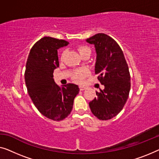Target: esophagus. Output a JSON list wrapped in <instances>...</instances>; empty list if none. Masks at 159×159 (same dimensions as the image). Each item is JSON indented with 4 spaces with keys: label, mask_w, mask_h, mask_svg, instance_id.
Returning <instances> with one entry per match:
<instances>
[{
    "label": "esophagus",
    "mask_w": 159,
    "mask_h": 159,
    "mask_svg": "<svg viewBox=\"0 0 159 159\" xmlns=\"http://www.w3.org/2000/svg\"><path fill=\"white\" fill-rule=\"evenodd\" d=\"M79 89H80V91H84V90H86L87 89V87L84 86H80Z\"/></svg>",
    "instance_id": "1"
}]
</instances>
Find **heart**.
Returning a JSON list of instances; mask_svg holds the SVG:
<instances>
[{
  "mask_svg": "<svg viewBox=\"0 0 159 159\" xmlns=\"http://www.w3.org/2000/svg\"><path fill=\"white\" fill-rule=\"evenodd\" d=\"M78 51L80 56H82L83 54L89 53H91V51L90 49L86 46H79L78 48ZM89 70L86 68H82V69H79L75 70L74 73L73 74V79L75 82L79 83V84H81L84 82L85 79L88 75H89Z\"/></svg>",
  "mask_w": 159,
  "mask_h": 159,
  "instance_id": "b5f03b06",
  "label": "heart"
}]
</instances>
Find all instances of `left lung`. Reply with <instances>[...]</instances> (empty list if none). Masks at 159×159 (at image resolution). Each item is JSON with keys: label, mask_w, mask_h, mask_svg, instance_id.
<instances>
[{"label": "left lung", "mask_w": 159, "mask_h": 159, "mask_svg": "<svg viewBox=\"0 0 159 159\" xmlns=\"http://www.w3.org/2000/svg\"><path fill=\"white\" fill-rule=\"evenodd\" d=\"M86 41L94 45L95 73L104 86L103 90L96 92L97 98L89 103L90 108L98 119H111L123 109L129 98L131 89L129 67L121 48L112 38L98 34Z\"/></svg>", "instance_id": "left-lung-1"}]
</instances>
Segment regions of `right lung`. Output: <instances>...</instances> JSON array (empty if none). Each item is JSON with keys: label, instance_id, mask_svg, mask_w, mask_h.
Segmentation results:
<instances>
[{"label": "right lung", "instance_id": "right-lung-1", "mask_svg": "<svg viewBox=\"0 0 159 159\" xmlns=\"http://www.w3.org/2000/svg\"><path fill=\"white\" fill-rule=\"evenodd\" d=\"M68 44L64 40L42 38L30 49L25 66V85L33 103L44 116L57 121L70 114L79 92L77 85L61 87L53 79V70L59 66L58 49Z\"/></svg>", "mask_w": 159, "mask_h": 159}]
</instances>
